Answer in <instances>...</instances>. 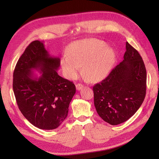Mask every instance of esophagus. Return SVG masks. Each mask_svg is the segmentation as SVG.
<instances>
[{"label":"esophagus","instance_id":"34e87169","mask_svg":"<svg viewBox=\"0 0 159 159\" xmlns=\"http://www.w3.org/2000/svg\"><path fill=\"white\" fill-rule=\"evenodd\" d=\"M83 85H81V84H77V85H76V88L77 90H80L81 89H83Z\"/></svg>","mask_w":159,"mask_h":159}]
</instances>
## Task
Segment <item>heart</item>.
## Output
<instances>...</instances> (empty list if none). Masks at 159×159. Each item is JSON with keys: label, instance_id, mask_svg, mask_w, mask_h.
<instances>
[{"label": "heart", "instance_id": "b5f03b06", "mask_svg": "<svg viewBox=\"0 0 159 159\" xmlns=\"http://www.w3.org/2000/svg\"><path fill=\"white\" fill-rule=\"evenodd\" d=\"M116 59L114 50L100 39L91 38L78 40L71 43L67 55L61 59L64 75L74 79L80 72L90 81H97L106 77Z\"/></svg>", "mask_w": 159, "mask_h": 159}]
</instances>
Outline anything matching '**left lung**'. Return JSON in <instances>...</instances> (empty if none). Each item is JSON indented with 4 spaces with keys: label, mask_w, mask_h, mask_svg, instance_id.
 Returning a JSON list of instances; mask_svg holds the SVG:
<instances>
[{
    "label": "left lung",
    "mask_w": 159,
    "mask_h": 159,
    "mask_svg": "<svg viewBox=\"0 0 159 159\" xmlns=\"http://www.w3.org/2000/svg\"><path fill=\"white\" fill-rule=\"evenodd\" d=\"M126 50L122 61L93 87L97 113L111 125L127 121L139 109L146 96L147 74L143 61L127 42Z\"/></svg>",
    "instance_id": "8db88e82"
}]
</instances>
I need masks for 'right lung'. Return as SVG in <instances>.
<instances>
[{
    "mask_svg": "<svg viewBox=\"0 0 159 159\" xmlns=\"http://www.w3.org/2000/svg\"><path fill=\"white\" fill-rule=\"evenodd\" d=\"M59 66V57L50 56L43 42L35 40L26 47L13 72V89L19 109L39 129L59 126L76 93L74 84L58 75Z\"/></svg>",
    "mask_w": 159,
    "mask_h": 159,
    "instance_id": "obj_1",
    "label": "right lung"
}]
</instances>
